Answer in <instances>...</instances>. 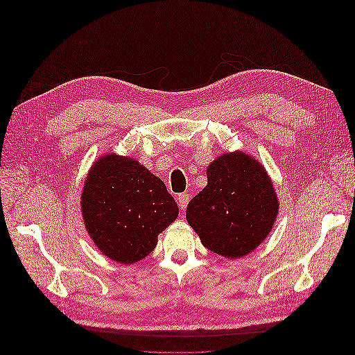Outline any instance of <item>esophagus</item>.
<instances>
[{
  "mask_svg": "<svg viewBox=\"0 0 355 355\" xmlns=\"http://www.w3.org/2000/svg\"><path fill=\"white\" fill-rule=\"evenodd\" d=\"M178 202H179V207L182 210H185L187 206H188V202H189V194H188V192H184V194H179L178 196Z\"/></svg>",
  "mask_w": 355,
  "mask_h": 355,
  "instance_id": "obj_1",
  "label": "esophagus"
}]
</instances>
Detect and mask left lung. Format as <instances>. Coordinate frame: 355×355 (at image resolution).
<instances>
[{
  "instance_id": "8db88e82",
  "label": "left lung",
  "mask_w": 355,
  "mask_h": 355,
  "mask_svg": "<svg viewBox=\"0 0 355 355\" xmlns=\"http://www.w3.org/2000/svg\"><path fill=\"white\" fill-rule=\"evenodd\" d=\"M278 200L265 168L243 153L225 154L207 168V187L187 207V220L204 247L241 257L270 234Z\"/></svg>"
}]
</instances>
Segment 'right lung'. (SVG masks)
I'll return each mask as SVG.
<instances>
[{
  "instance_id": "1",
  "label": "right lung",
  "mask_w": 355,
  "mask_h": 355,
  "mask_svg": "<svg viewBox=\"0 0 355 355\" xmlns=\"http://www.w3.org/2000/svg\"><path fill=\"white\" fill-rule=\"evenodd\" d=\"M81 210L98 249L120 263L144 259L157 235L178 218V204L164 182L133 158L110 154L90 170Z\"/></svg>"
}]
</instances>
